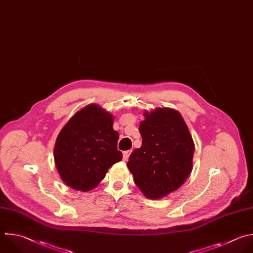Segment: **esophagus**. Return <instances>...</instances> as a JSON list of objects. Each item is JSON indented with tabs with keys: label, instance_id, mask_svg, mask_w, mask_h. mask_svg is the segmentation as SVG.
I'll use <instances>...</instances> for the list:
<instances>
[{
	"label": "esophagus",
	"instance_id": "34e87169",
	"mask_svg": "<svg viewBox=\"0 0 253 253\" xmlns=\"http://www.w3.org/2000/svg\"><path fill=\"white\" fill-rule=\"evenodd\" d=\"M131 150H129V151H125V152H123V160L124 161H127L128 159H129V156H130V154H131Z\"/></svg>",
	"mask_w": 253,
	"mask_h": 253
}]
</instances>
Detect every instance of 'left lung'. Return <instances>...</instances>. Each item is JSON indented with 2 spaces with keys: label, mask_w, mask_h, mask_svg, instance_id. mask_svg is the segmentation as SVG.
<instances>
[{
  "label": "left lung",
  "mask_w": 253,
  "mask_h": 253,
  "mask_svg": "<svg viewBox=\"0 0 253 253\" xmlns=\"http://www.w3.org/2000/svg\"><path fill=\"white\" fill-rule=\"evenodd\" d=\"M143 115L142 146L132 152L127 167L143 195L159 200L181 188L190 176L195 143L177 110L158 107Z\"/></svg>",
  "instance_id": "8db88e82"
}]
</instances>
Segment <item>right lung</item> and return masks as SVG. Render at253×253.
Listing matches in <instances>:
<instances>
[{"instance_id": "right-lung-1", "label": "right lung", "mask_w": 253, "mask_h": 253, "mask_svg": "<svg viewBox=\"0 0 253 253\" xmlns=\"http://www.w3.org/2000/svg\"><path fill=\"white\" fill-rule=\"evenodd\" d=\"M113 115L92 103L78 110L60 130L53 149L60 179L73 190L88 192L122 160Z\"/></svg>"}]
</instances>
